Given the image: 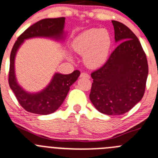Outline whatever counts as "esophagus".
<instances>
[{"label":"esophagus","instance_id":"34e87169","mask_svg":"<svg viewBox=\"0 0 158 158\" xmlns=\"http://www.w3.org/2000/svg\"><path fill=\"white\" fill-rule=\"evenodd\" d=\"M80 77H86V78H90V76H89V74H88V73H85V72H83V73H81Z\"/></svg>","mask_w":158,"mask_h":158}]
</instances>
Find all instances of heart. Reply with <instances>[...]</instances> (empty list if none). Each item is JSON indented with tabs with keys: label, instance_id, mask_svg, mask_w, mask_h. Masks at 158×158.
Returning a JSON list of instances; mask_svg holds the SVG:
<instances>
[{
	"label": "heart",
	"instance_id": "heart-1",
	"mask_svg": "<svg viewBox=\"0 0 158 158\" xmlns=\"http://www.w3.org/2000/svg\"><path fill=\"white\" fill-rule=\"evenodd\" d=\"M111 37L106 29L91 28L78 35L71 47L84 55V62L90 68H98L106 62L111 48Z\"/></svg>",
	"mask_w": 158,
	"mask_h": 158
}]
</instances>
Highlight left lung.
I'll list each match as a JSON object with an SVG mask.
<instances>
[{
	"label": "left lung",
	"mask_w": 158,
	"mask_h": 158,
	"mask_svg": "<svg viewBox=\"0 0 158 158\" xmlns=\"http://www.w3.org/2000/svg\"><path fill=\"white\" fill-rule=\"evenodd\" d=\"M119 43L106 64L91 73L90 100L98 112L122 115L134 107L145 92L147 56L139 40L124 24L112 21Z\"/></svg>",
	"instance_id": "obj_1"
}]
</instances>
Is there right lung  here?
I'll return each instance as SVG.
<instances>
[{"label": "right lung", "instance_id": "1", "mask_svg": "<svg viewBox=\"0 0 158 158\" xmlns=\"http://www.w3.org/2000/svg\"><path fill=\"white\" fill-rule=\"evenodd\" d=\"M65 18L45 19L28 27L22 33L13 46L10 56L8 83L18 102L27 112L39 115L52 113L64 102L70 90L80 75V71L74 70L70 74L55 73L49 85L43 91L30 94L24 91L17 83L15 75V57L24 40L33 37H49L56 40L64 39Z\"/></svg>", "mask_w": 158, "mask_h": 158}]
</instances>
